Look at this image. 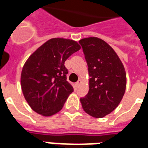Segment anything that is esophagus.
I'll return each mask as SVG.
<instances>
[{
  "label": "esophagus",
  "mask_w": 148,
  "mask_h": 148,
  "mask_svg": "<svg viewBox=\"0 0 148 148\" xmlns=\"http://www.w3.org/2000/svg\"><path fill=\"white\" fill-rule=\"evenodd\" d=\"M80 83H81V80L79 79V80H78V81H77V82H75V87H76V88H78V87L79 86Z\"/></svg>",
  "instance_id": "esophagus-1"
}]
</instances>
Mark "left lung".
Returning <instances> with one entry per match:
<instances>
[{"mask_svg":"<svg viewBox=\"0 0 148 148\" xmlns=\"http://www.w3.org/2000/svg\"><path fill=\"white\" fill-rule=\"evenodd\" d=\"M79 43L90 76L89 92L80 102L89 115L103 117L117 107L124 95L125 69L114 50L103 40L90 37Z\"/></svg>","mask_w":148,"mask_h":148,"instance_id":"left-lung-1","label":"left lung"}]
</instances>
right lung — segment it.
<instances>
[{
  "label": "right lung",
  "mask_w": 148,
  "mask_h": 148,
  "mask_svg": "<svg viewBox=\"0 0 148 148\" xmlns=\"http://www.w3.org/2000/svg\"><path fill=\"white\" fill-rule=\"evenodd\" d=\"M80 49L73 40L51 38L28 58L23 67L21 84L33 110L49 116L58 113L74 91L67 81L66 59Z\"/></svg>",
  "instance_id": "right-lung-1"
}]
</instances>
